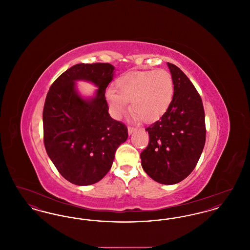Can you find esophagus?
Instances as JSON below:
<instances>
[{
	"label": "esophagus",
	"mask_w": 250,
	"mask_h": 250,
	"mask_svg": "<svg viewBox=\"0 0 250 250\" xmlns=\"http://www.w3.org/2000/svg\"><path fill=\"white\" fill-rule=\"evenodd\" d=\"M127 130H128V134L131 135L133 132H135V131L137 130V128H136V127H132V126H128Z\"/></svg>",
	"instance_id": "obj_1"
}]
</instances>
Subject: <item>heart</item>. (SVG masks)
<instances>
[{"mask_svg":"<svg viewBox=\"0 0 250 250\" xmlns=\"http://www.w3.org/2000/svg\"><path fill=\"white\" fill-rule=\"evenodd\" d=\"M173 90L171 75L165 69L131 71L116 80L115 92L108 90L106 98L115 118L125 115L130 102L133 117L150 123L166 111Z\"/></svg>","mask_w":250,"mask_h":250,"instance_id":"b5f03b06","label":"heart"}]
</instances>
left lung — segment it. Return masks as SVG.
Here are the masks:
<instances>
[{
  "label": "left lung",
  "mask_w": 250,
  "mask_h": 250,
  "mask_svg": "<svg viewBox=\"0 0 250 250\" xmlns=\"http://www.w3.org/2000/svg\"><path fill=\"white\" fill-rule=\"evenodd\" d=\"M174 85L172 100L161 118L148 126V146L141 154L144 171L155 182L174 185L197 165L205 144L201 95L175 64L167 62Z\"/></svg>",
  "instance_id": "obj_1"
}]
</instances>
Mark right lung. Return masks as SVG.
I'll return each instance as SVG.
<instances>
[{"label": "right lung", "mask_w": 250, "mask_h": 250, "mask_svg": "<svg viewBox=\"0 0 250 250\" xmlns=\"http://www.w3.org/2000/svg\"><path fill=\"white\" fill-rule=\"evenodd\" d=\"M114 66L107 62L79 63L52 83L43 109L44 144L61 175L77 186L103 178L115 152L128 137L125 124L108 114L105 93ZM89 81L99 88L95 97L83 99L75 82Z\"/></svg>", "instance_id": "obj_1"}]
</instances>
